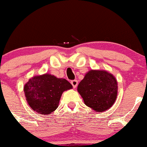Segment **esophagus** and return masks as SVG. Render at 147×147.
<instances>
[{
    "label": "esophagus",
    "instance_id": "obj_1",
    "mask_svg": "<svg viewBox=\"0 0 147 147\" xmlns=\"http://www.w3.org/2000/svg\"><path fill=\"white\" fill-rule=\"evenodd\" d=\"M71 85L73 86L74 88H76L78 86V81H77L76 80H71Z\"/></svg>",
    "mask_w": 147,
    "mask_h": 147
}]
</instances>
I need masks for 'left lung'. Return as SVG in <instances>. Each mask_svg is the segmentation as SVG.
Wrapping results in <instances>:
<instances>
[{"label":"left lung","mask_w":147,"mask_h":147,"mask_svg":"<svg viewBox=\"0 0 147 147\" xmlns=\"http://www.w3.org/2000/svg\"><path fill=\"white\" fill-rule=\"evenodd\" d=\"M85 105L96 112L110 109L116 102L118 82L114 76L105 70L91 69L77 88Z\"/></svg>","instance_id":"obj_1"}]
</instances>
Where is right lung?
<instances>
[{
	"label": "right lung",
	"instance_id": "add662e5",
	"mask_svg": "<svg viewBox=\"0 0 147 147\" xmlns=\"http://www.w3.org/2000/svg\"><path fill=\"white\" fill-rule=\"evenodd\" d=\"M73 86L64 78L44 74L30 78L24 86L29 107L38 114L49 115L57 109L61 96Z\"/></svg>",
	"mask_w": 147,
	"mask_h": 147
}]
</instances>
